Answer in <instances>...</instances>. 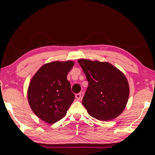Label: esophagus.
<instances>
[{"label": "esophagus", "instance_id": "34e87169", "mask_svg": "<svg viewBox=\"0 0 155 155\" xmlns=\"http://www.w3.org/2000/svg\"><path fill=\"white\" fill-rule=\"evenodd\" d=\"M75 97H76V98H77V100H80L81 99V93H77V94H76V95H75Z\"/></svg>", "mask_w": 155, "mask_h": 155}]
</instances>
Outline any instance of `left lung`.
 Masks as SVG:
<instances>
[{"mask_svg": "<svg viewBox=\"0 0 155 155\" xmlns=\"http://www.w3.org/2000/svg\"><path fill=\"white\" fill-rule=\"evenodd\" d=\"M88 83L82 103L88 113L97 120L114 119L124 109L129 96L126 77L106 62L79 59Z\"/></svg>", "mask_w": 155, "mask_h": 155, "instance_id": "obj_1", "label": "left lung"}]
</instances>
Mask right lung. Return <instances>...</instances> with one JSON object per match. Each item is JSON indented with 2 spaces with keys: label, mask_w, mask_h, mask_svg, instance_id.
Segmentation results:
<instances>
[{
  "label": "right lung",
  "mask_w": 155,
  "mask_h": 155,
  "mask_svg": "<svg viewBox=\"0 0 155 155\" xmlns=\"http://www.w3.org/2000/svg\"><path fill=\"white\" fill-rule=\"evenodd\" d=\"M73 65L71 61L45 64L29 84V105L39 118L49 124L62 119L74 99L71 83L67 78Z\"/></svg>",
  "instance_id": "right-lung-1"
}]
</instances>
